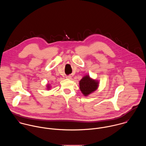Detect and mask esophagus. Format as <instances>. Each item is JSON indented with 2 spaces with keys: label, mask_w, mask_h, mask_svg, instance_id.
Wrapping results in <instances>:
<instances>
[{
  "label": "esophagus",
  "mask_w": 146,
  "mask_h": 146,
  "mask_svg": "<svg viewBox=\"0 0 146 146\" xmlns=\"http://www.w3.org/2000/svg\"><path fill=\"white\" fill-rule=\"evenodd\" d=\"M66 79H71V78H72V77H71V75H68V76H66Z\"/></svg>",
  "instance_id": "obj_1"
}]
</instances>
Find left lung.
<instances>
[{
    "label": "left lung",
    "mask_w": 146,
    "mask_h": 146,
    "mask_svg": "<svg viewBox=\"0 0 146 146\" xmlns=\"http://www.w3.org/2000/svg\"><path fill=\"white\" fill-rule=\"evenodd\" d=\"M79 85L80 89L84 96H88L97 89L99 82L90 78L89 75H86L79 82Z\"/></svg>",
    "instance_id": "1"
}]
</instances>
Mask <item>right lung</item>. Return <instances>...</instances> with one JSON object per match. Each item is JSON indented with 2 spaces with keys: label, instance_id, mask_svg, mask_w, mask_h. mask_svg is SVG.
I'll return each instance as SVG.
<instances>
[{
  "label": "right lung",
  "instance_id": "right-lung-1",
  "mask_svg": "<svg viewBox=\"0 0 146 146\" xmlns=\"http://www.w3.org/2000/svg\"><path fill=\"white\" fill-rule=\"evenodd\" d=\"M46 86H47V89H50V86H49V84H48V85H46Z\"/></svg>",
  "mask_w": 146,
  "mask_h": 146
}]
</instances>
